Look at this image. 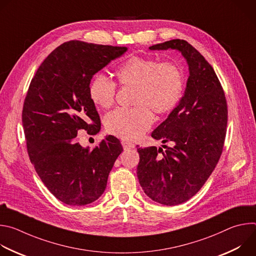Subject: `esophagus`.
Segmentation results:
<instances>
[{
    "instance_id": "34e87169",
    "label": "esophagus",
    "mask_w": 256,
    "mask_h": 256,
    "mask_svg": "<svg viewBox=\"0 0 256 256\" xmlns=\"http://www.w3.org/2000/svg\"><path fill=\"white\" fill-rule=\"evenodd\" d=\"M122 144L124 150H130V149H134V144L128 142V140H122Z\"/></svg>"
}]
</instances>
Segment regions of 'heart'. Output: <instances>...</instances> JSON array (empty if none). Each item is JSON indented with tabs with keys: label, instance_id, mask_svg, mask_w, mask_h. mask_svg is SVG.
I'll list each match as a JSON object with an SVG mask.
<instances>
[{
	"label": "heart",
	"instance_id": "obj_1",
	"mask_svg": "<svg viewBox=\"0 0 256 256\" xmlns=\"http://www.w3.org/2000/svg\"><path fill=\"white\" fill-rule=\"evenodd\" d=\"M122 86L134 87L132 108H116L109 112L105 128L109 134L134 140L148 130L154 122L151 112L163 114L173 109L184 92V76L173 62L132 56L116 70ZM116 85L104 76L95 77L89 86V97L98 107H110L116 100Z\"/></svg>",
	"mask_w": 256,
	"mask_h": 256
}]
</instances>
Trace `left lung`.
Segmentation results:
<instances>
[{
	"mask_svg": "<svg viewBox=\"0 0 256 256\" xmlns=\"http://www.w3.org/2000/svg\"><path fill=\"white\" fill-rule=\"evenodd\" d=\"M175 50L188 62L190 76L184 96L168 118L152 132L163 144L138 148L136 175L151 200L176 206L192 198L204 184L221 157L228 109L223 88L212 66L188 42L172 40L149 48Z\"/></svg>",
	"mask_w": 256,
	"mask_h": 256,
	"instance_id": "left-lung-1",
	"label": "left lung"
}]
</instances>
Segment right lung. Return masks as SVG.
I'll list each match as a JSON object with an SVG mask.
<instances>
[{"instance_id":"right-lung-1","label":"right lung","mask_w":256,"mask_h":256,"mask_svg":"<svg viewBox=\"0 0 256 256\" xmlns=\"http://www.w3.org/2000/svg\"><path fill=\"white\" fill-rule=\"evenodd\" d=\"M126 50L70 40L50 52L31 80L22 112L29 158L44 184L66 204L98 200L124 150L114 136H106L93 150L82 147L76 136L79 130L96 134L100 128L90 82Z\"/></svg>"}]
</instances>
